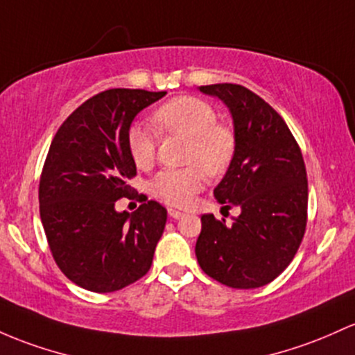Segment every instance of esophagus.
Wrapping results in <instances>:
<instances>
[{
	"label": "esophagus",
	"mask_w": 355,
	"mask_h": 355,
	"mask_svg": "<svg viewBox=\"0 0 355 355\" xmlns=\"http://www.w3.org/2000/svg\"><path fill=\"white\" fill-rule=\"evenodd\" d=\"M168 216L171 219H182V217L185 216L184 212H180V210H175V209H168Z\"/></svg>",
	"instance_id": "34e87169"
}]
</instances>
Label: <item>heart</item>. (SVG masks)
Here are the masks:
<instances>
[{
  "label": "heart",
  "mask_w": 355,
  "mask_h": 355,
  "mask_svg": "<svg viewBox=\"0 0 355 355\" xmlns=\"http://www.w3.org/2000/svg\"><path fill=\"white\" fill-rule=\"evenodd\" d=\"M159 131L189 141L185 163L178 170H163L151 180V192L158 200L175 207H187L205 184V173H224L234 157L236 136L227 124L217 121V112L207 101L196 96H178L166 101L151 114ZM128 153L136 168L148 170L157 157L153 131L133 124L126 133Z\"/></svg>",
  "instance_id": "b5f03b06"
}]
</instances>
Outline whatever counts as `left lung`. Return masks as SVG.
I'll use <instances>...</instances> for the list:
<instances>
[{
  "mask_svg": "<svg viewBox=\"0 0 355 355\" xmlns=\"http://www.w3.org/2000/svg\"><path fill=\"white\" fill-rule=\"evenodd\" d=\"M198 89L224 101L232 114L234 157L214 197L241 214L231 225L202 216L197 261L225 286H264L286 270L305 234L309 182L302 150L285 119L244 85Z\"/></svg>",
  "mask_w": 355,
  "mask_h": 355,
  "instance_id": "1",
  "label": "left lung"
}]
</instances>
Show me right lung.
Listing matches in <instances>:
<instances>
[{
	"label": "right lung",
	"instance_id": "obj_1",
	"mask_svg": "<svg viewBox=\"0 0 355 355\" xmlns=\"http://www.w3.org/2000/svg\"><path fill=\"white\" fill-rule=\"evenodd\" d=\"M165 91L109 89L80 104L53 136L40 175V219L57 266L72 283L111 293L138 282L153 263L166 209L143 198L116 212L136 165L126 133L135 116Z\"/></svg>",
	"mask_w": 355,
	"mask_h": 355
}]
</instances>
